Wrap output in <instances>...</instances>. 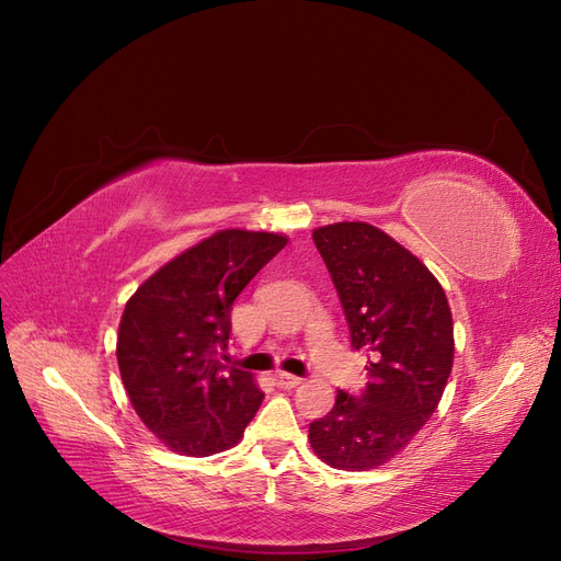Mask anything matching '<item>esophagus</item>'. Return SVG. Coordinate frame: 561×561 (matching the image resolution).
<instances>
[{
  "instance_id": "34e87169",
  "label": "esophagus",
  "mask_w": 561,
  "mask_h": 561,
  "mask_svg": "<svg viewBox=\"0 0 561 561\" xmlns=\"http://www.w3.org/2000/svg\"><path fill=\"white\" fill-rule=\"evenodd\" d=\"M274 383H276L278 388H297V386L301 383V379L295 377V375H287V371H276V375H274Z\"/></svg>"
}]
</instances>
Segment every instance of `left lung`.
Here are the masks:
<instances>
[{"instance_id":"8db88e82","label":"left lung","mask_w":561,"mask_h":561,"mask_svg":"<svg viewBox=\"0 0 561 561\" xmlns=\"http://www.w3.org/2000/svg\"><path fill=\"white\" fill-rule=\"evenodd\" d=\"M352 350L367 358L358 397L310 422L314 455L340 470H369L399 455L440 402L455 360V327L434 274L383 230L344 221L317 228Z\"/></svg>"}]
</instances>
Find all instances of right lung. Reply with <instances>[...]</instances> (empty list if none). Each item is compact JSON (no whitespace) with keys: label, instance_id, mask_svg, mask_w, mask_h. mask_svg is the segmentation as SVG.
<instances>
[{"label":"right lung","instance_id":"1","mask_svg":"<svg viewBox=\"0 0 561 561\" xmlns=\"http://www.w3.org/2000/svg\"><path fill=\"white\" fill-rule=\"evenodd\" d=\"M285 244L274 232H215L127 301L116 344L121 379L144 424L178 455H217L255 417L264 392L219 356L232 301Z\"/></svg>","mask_w":561,"mask_h":561}]
</instances>
